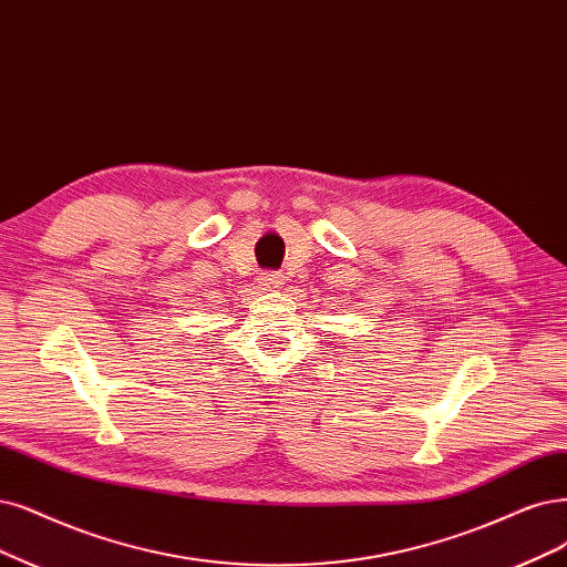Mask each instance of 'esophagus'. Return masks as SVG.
Here are the masks:
<instances>
[{
    "label": "esophagus",
    "instance_id": "obj_1",
    "mask_svg": "<svg viewBox=\"0 0 567 567\" xmlns=\"http://www.w3.org/2000/svg\"><path fill=\"white\" fill-rule=\"evenodd\" d=\"M259 285L266 287V289H276V287L282 285V276H278L276 270H266L259 276Z\"/></svg>",
    "mask_w": 567,
    "mask_h": 567
}]
</instances>
